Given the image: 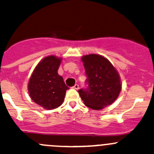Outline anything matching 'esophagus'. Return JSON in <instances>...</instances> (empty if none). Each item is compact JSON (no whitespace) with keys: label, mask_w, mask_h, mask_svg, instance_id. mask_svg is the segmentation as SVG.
Returning <instances> with one entry per match:
<instances>
[{"label":"esophagus","mask_w":154,"mask_h":154,"mask_svg":"<svg viewBox=\"0 0 154 154\" xmlns=\"http://www.w3.org/2000/svg\"><path fill=\"white\" fill-rule=\"evenodd\" d=\"M72 88L75 89V90H78V89H79V85H77V84H75V85H74V86H73V87H72Z\"/></svg>","instance_id":"obj_1"}]
</instances>
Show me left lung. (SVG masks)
Returning <instances> with one entry per match:
<instances>
[{"instance_id": "left-lung-1", "label": "left lung", "mask_w": 154, "mask_h": 154, "mask_svg": "<svg viewBox=\"0 0 154 154\" xmlns=\"http://www.w3.org/2000/svg\"><path fill=\"white\" fill-rule=\"evenodd\" d=\"M81 60L88 84V88L78 91L84 104L95 110L112 104L122 88L118 71L108 59L97 54L83 55Z\"/></svg>"}]
</instances>
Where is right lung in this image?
Instances as JSON below:
<instances>
[{"label": "right lung", "instance_id": "right-lung-1", "mask_svg": "<svg viewBox=\"0 0 154 154\" xmlns=\"http://www.w3.org/2000/svg\"><path fill=\"white\" fill-rule=\"evenodd\" d=\"M61 61V58L55 55L45 57L37 64L28 81L31 99L47 110L60 107L69 89L63 77L58 74Z\"/></svg>", "mask_w": 154, "mask_h": 154}]
</instances>
